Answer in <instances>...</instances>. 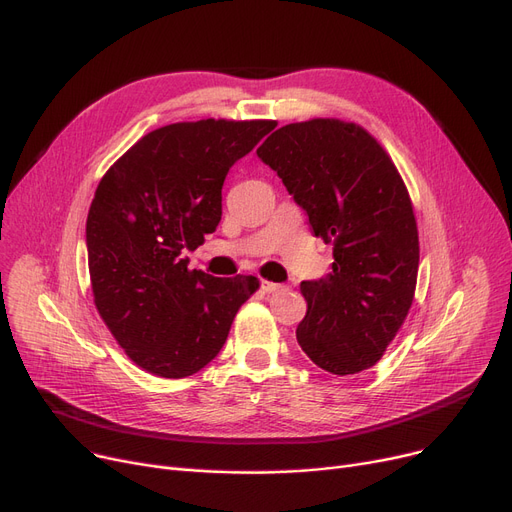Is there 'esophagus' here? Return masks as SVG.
<instances>
[{
  "label": "esophagus",
  "mask_w": 512,
  "mask_h": 512,
  "mask_svg": "<svg viewBox=\"0 0 512 512\" xmlns=\"http://www.w3.org/2000/svg\"><path fill=\"white\" fill-rule=\"evenodd\" d=\"M261 290L272 294V292H278V290H284L282 284H276V282H270V280H261Z\"/></svg>",
  "instance_id": "esophagus-1"
}]
</instances>
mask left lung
Returning a JSON list of instances; mask_svg holds the SVG:
<instances>
[{
    "label": "left lung",
    "instance_id": "8db88e82",
    "mask_svg": "<svg viewBox=\"0 0 512 512\" xmlns=\"http://www.w3.org/2000/svg\"><path fill=\"white\" fill-rule=\"evenodd\" d=\"M326 245L332 272L303 282L297 340L334 375L378 363L415 299L419 232L405 180L371 134L338 118L278 128L257 149Z\"/></svg>",
    "mask_w": 512,
    "mask_h": 512
}]
</instances>
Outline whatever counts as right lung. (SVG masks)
Masks as SVG:
<instances>
[{"label":"right lung","instance_id":"right-lung-1","mask_svg":"<svg viewBox=\"0 0 512 512\" xmlns=\"http://www.w3.org/2000/svg\"><path fill=\"white\" fill-rule=\"evenodd\" d=\"M274 120H197L147 132L97 184L87 218L93 301L132 363L180 380L222 351L255 276L188 270L222 220V186Z\"/></svg>","mask_w":512,"mask_h":512}]
</instances>
